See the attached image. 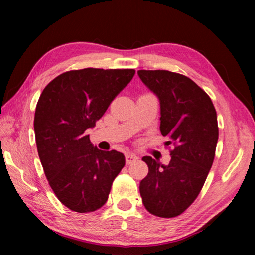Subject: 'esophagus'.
<instances>
[{
  "label": "esophagus",
  "instance_id": "1",
  "mask_svg": "<svg viewBox=\"0 0 255 255\" xmlns=\"http://www.w3.org/2000/svg\"><path fill=\"white\" fill-rule=\"evenodd\" d=\"M137 159H138V157L136 156L135 154H131V153H127L126 154V163L127 164H131L132 162L137 161Z\"/></svg>",
  "mask_w": 255,
  "mask_h": 255
}]
</instances>
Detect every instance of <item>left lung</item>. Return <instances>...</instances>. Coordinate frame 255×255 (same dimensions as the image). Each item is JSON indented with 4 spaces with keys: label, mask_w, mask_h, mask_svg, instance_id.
Listing matches in <instances>:
<instances>
[{
    "label": "left lung",
    "mask_w": 255,
    "mask_h": 255,
    "mask_svg": "<svg viewBox=\"0 0 255 255\" xmlns=\"http://www.w3.org/2000/svg\"><path fill=\"white\" fill-rule=\"evenodd\" d=\"M159 101V130L169 141L171 161L144 156L148 174L140 181L145 208L158 217H175L199 195L213 165L218 140L217 115L210 98L189 77L170 71L137 72Z\"/></svg>",
    "instance_id": "1"
}]
</instances>
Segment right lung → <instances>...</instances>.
<instances>
[{"mask_svg": "<svg viewBox=\"0 0 255 255\" xmlns=\"http://www.w3.org/2000/svg\"><path fill=\"white\" fill-rule=\"evenodd\" d=\"M133 75L135 70L65 72L38 100L33 127L41 165L56 197L73 211L101 208L125 166L123 153L97 148L86 133Z\"/></svg>", "mask_w": 255, "mask_h": 255, "instance_id": "obj_1", "label": "right lung"}]
</instances>
